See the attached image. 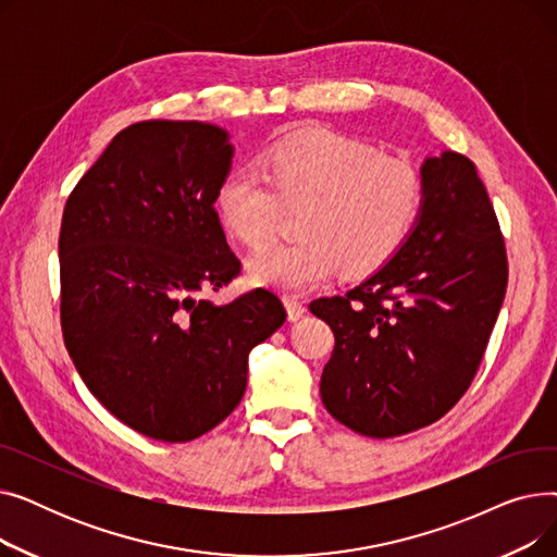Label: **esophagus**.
I'll list each match as a JSON object with an SVG mask.
<instances>
[{"mask_svg": "<svg viewBox=\"0 0 557 557\" xmlns=\"http://www.w3.org/2000/svg\"><path fill=\"white\" fill-rule=\"evenodd\" d=\"M284 305H286V311H288V320H298V318H302L307 313L305 300H300L296 296H286Z\"/></svg>", "mask_w": 557, "mask_h": 557, "instance_id": "34e87169", "label": "esophagus"}]
</instances>
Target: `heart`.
Wrapping results in <instances>:
<instances>
[{
  "instance_id": "1",
  "label": "heart",
  "mask_w": 557,
  "mask_h": 557,
  "mask_svg": "<svg viewBox=\"0 0 557 557\" xmlns=\"http://www.w3.org/2000/svg\"><path fill=\"white\" fill-rule=\"evenodd\" d=\"M424 178L401 158L334 133L286 141L269 153L263 173H227L216 191L225 227L248 248L273 242L286 210H302L294 244L250 259L252 282L302 294L341 269L366 275L404 248L424 212Z\"/></svg>"
}]
</instances>
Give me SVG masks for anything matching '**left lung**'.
<instances>
[{
    "mask_svg": "<svg viewBox=\"0 0 557 557\" xmlns=\"http://www.w3.org/2000/svg\"><path fill=\"white\" fill-rule=\"evenodd\" d=\"M424 212L404 248L345 296L309 305L334 332L320 397L341 424L395 437L441 420L472 386L499 315L508 257L476 166L422 164Z\"/></svg>",
    "mask_w": 557,
    "mask_h": 557,
    "instance_id": "obj_1",
    "label": "left lung"
}]
</instances>
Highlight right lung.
I'll return each mask as SVG.
<instances>
[{"label":"right lung","mask_w":557,"mask_h":557,"mask_svg":"<svg viewBox=\"0 0 557 557\" xmlns=\"http://www.w3.org/2000/svg\"><path fill=\"white\" fill-rule=\"evenodd\" d=\"M232 153L219 126L137 122L65 202V347L108 411L153 441L223 422L246 393L248 352L286 320L267 288L223 307L205 298L242 273L214 208Z\"/></svg>","instance_id":"1"}]
</instances>
